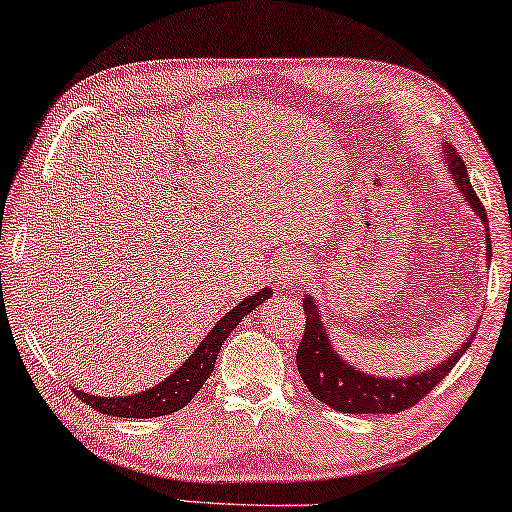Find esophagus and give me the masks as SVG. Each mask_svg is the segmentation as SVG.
<instances>
[{"label": "esophagus", "instance_id": "obj_1", "mask_svg": "<svg viewBox=\"0 0 512 512\" xmlns=\"http://www.w3.org/2000/svg\"><path fill=\"white\" fill-rule=\"evenodd\" d=\"M306 274V263L300 254H286L281 256V261L277 265V277L286 288H295L297 283L304 281Z\"/></svg>", "mask_w": 512, "mask_h": 512}]
</instances>
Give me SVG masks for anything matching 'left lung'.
<instances>
[{
    "label": "left lung",
    "instance_id": "obj_1",
    "mask_svg": "<svg viewBox=\"0 0 512 512\" xmlns=\"http://www.w3.org/2000/svg\"><path fill=\"white\" fill-rule=\"evenodd\" d=\"M444 155L455 178V185L465 196L467 203L481 222L485 224V240H487V263L492 258L490 247V229H487V215L481 199H478L474 187L469 183L467 167L462 157L455 153L453 146L444 144ZM304 316L306 327L304 336L297 348V371H300L306 389L313 393V398L322 400V403L332 407L336 412L343 414H396L403 410H410L419 400L437 387L444 377L451 373V368L458 364L471 341V334L460 350H455L451 357L444 359L442 364L435 368H428L419 375L410 377H375L368 373L357 371L348 361L332 348L327 336V327L322 325V316L318 313V304L313 302L311 295L304 297Z\"/></svg>",
    "mask_w": 512,
    "mask_h": 512
}]
</instances>
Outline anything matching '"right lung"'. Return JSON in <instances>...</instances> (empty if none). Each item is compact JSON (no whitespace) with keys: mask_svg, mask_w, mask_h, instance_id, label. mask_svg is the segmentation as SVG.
Instances as JSON below:
<instances>
[{"mask_svg":"<svg viewBox=\"0 0 512 512\" xmlns=\"http://www.w3.org/2000/svg\"><path fill=\"white\" fill-rule=\"evenodd\" d=\"M270 295L272 290L263 288L261 293L249 295L245 302L233 306L226 316L217 320V325L210 329L199 348L185 359V364H180L176 373L164 377V380L160 384H155L153 389L130 393V396L119 398L91 396V393L86 391L73 389L75 396L100 414L123 416V419H153V416H164L183 410L196 393H199L203 384H206L212 368H215V359L219 355V350H222L226 336L240 325L242 318L249 316V313L254 311L258 304H263Z\"/></svg>","mask_w":512,"mask_h":512,"instance_id":"add662e5","label":"right lung"}]
</instances>
